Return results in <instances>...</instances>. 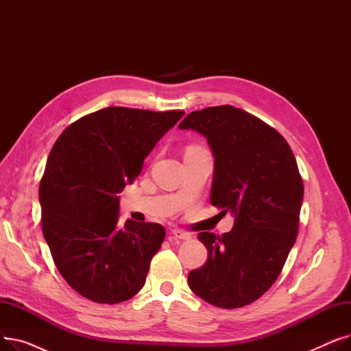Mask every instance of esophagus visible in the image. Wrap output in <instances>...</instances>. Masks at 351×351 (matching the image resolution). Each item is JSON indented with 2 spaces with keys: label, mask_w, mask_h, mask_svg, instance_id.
<instances>
[{
  "label": "esophagus",
  "mask_w": 351,
  "mask_h": 351,
  "mask_svg": "<svg viewBox=\"0 0 351 351\" xmlns=\"http://www.w3.org/2000/svg\"><path fill=\"white\" fill-rule=\"evenodd\" d=\"M172 236H173V239H180V241H189V239L192 237L188 232H183L179 229H173Z\"/></svg>",
  "instance_id": "34e87169"
}]
</instances>
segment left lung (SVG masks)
Masks as SVG:
<instances>
[{"label":"left lung","mask_w":351,"mask_h":351,"mask_svg":"<svg viewBox=\"0 0 351 351\" xmlns=\"http://www.w3.org/2000/svg\"><path fill=\"white\" fill-rule=\"evenodd\" d=\"M179 129L206 138L215 158L210 202L234 217L222 237L197 234L208 261L188 285L217 307L250 304L279 278L296 242L303 202L296 158L276 129L232 105L195 110Z\"/></svg>","instance_id":"obj_1"}]
</instances>
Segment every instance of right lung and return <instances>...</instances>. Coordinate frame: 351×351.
<instances>
[{
  "instance_id": "1",
  "label": "right lung",
  "mask_w": 351,
  "mask_h": 351,
  "mask_svg": "<svg viewBox=\"0 0 351 351\" xmlns=\"http://www.w3.org/2000/svg\"><path fill=\"white\" fill-rule=\"evenodd\" d=\"M183 115L109 106L69 125L52 146L40 185L43 232L55 266L81 296L115 304L143 287L165 229L131 219L121 228L118 193Z\"/></svg>"
}]
</instances>
